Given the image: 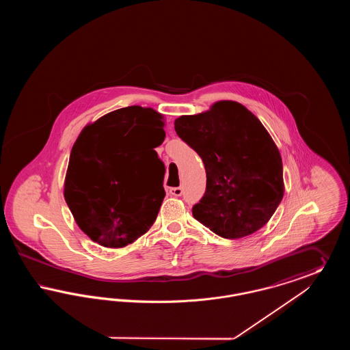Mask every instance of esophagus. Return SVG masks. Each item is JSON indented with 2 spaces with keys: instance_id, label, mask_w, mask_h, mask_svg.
I'll return each instance as SVG.
<instances>
[{
  "instance_id": "obj_1",
  "label": "esophagus",
  "mask_w": 350,
  "mask_h": 350,
  "mask_svg": "<svg viewBox=\"0 0 350 350\" xmlns=\"http://www.w3.org/2000/svg\"><path fill=\"white\" fill-rule=\"evenodd\" d=\"M183 187H172L169 190V194L173 196V197H181L183 196Z\"/></svg>"
}]
</instances>
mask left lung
Wrapping results in <instances>:
<instances>
[{
	"mask_svg": "<svg viewBox=\"0 0 350 350\" xmlns=\"http://www.w3.org/2000/svg\"><path fill=\"white\" fill-rule=\"evenodd\" d=\"M177 135L202 159L206 191L193 215L224 239L264 227L283 197L280 150L262 123L233 100L174 122Z\"/></svg>",
	"mask_w": 350,
	"mask_h": 350,
	"instance_id": "8db88e82",
	"label": "left lung"
}]
</instances>
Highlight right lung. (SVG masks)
Here are the masks:
<instances>
[{"label":"right lung","instance_id":"add662e5","mask_svg":"<svg viewBox=\"0 0 350 350\" xmlns=\"http://www.w3.org/2000/svg\"><path fill=\"white\" fill-rule=\"evenodd\" d=\"M161 116L129 106L86 126L70 150L64 198L79 227L107 248L131 244L154 223L165 165L154 150Z\"/></svg>","mask_w":350,"mask_h":350}]
</instances>
